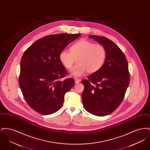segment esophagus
Segmentation results:
<instances>
[{"instance_id": "obj_1", "label": "esophagus", "mask_w": 150, "mask_h": 150, "mask_svg": "<svg viewBox=\"0 0 150 150\" xmlns=\"http://www.w3.org/2000/svg\"><path fill=\"white\" fill-rule=\"evenodd\" d=\"M74 79H75V81L76 84L79 83L80 82V80H81L80 79L77 78H75Z\"/></svg>"}]
</instances>
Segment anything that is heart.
<instances>
[{
    "label": "heart",
    "instance_id": "obj_1",
    "mask_svg": "<svg viewBox=\"0 0 150 150\" xmlns=\"http://www.w3.org/2000/svg\"><path fill=\"white\" fill-rule=\"evenodd\" d=\"M70 52L62 50L59 59L65 68L70 69L76 61L78 64L72 68L70 72L75 76H81L88 71L93 74L98 71L105 64L107 51L100 44L80 40L72 45Z\"/></svg>",
    "mask_w": 150,
    "mask_h": 150
}]
</instances>
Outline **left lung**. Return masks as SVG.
Instances as JSON below:
<instances>
[{"label":"left lung","instance_id":"8db88e82","mask_svg":"<svg viewBox=\"0 0 150 150\" xmlns=\"http://www.w3.org/2000/svg\"><path fill=\"white\" fill-rule=\"evenodd\" d=\"M89 37L105 47L107 57L101 69L81 81L84 86L82 102L88 112L104 116L114 112L124 98L130 82L128 64L124 53L112 41L104 36Z\"/></svg>","mask_w":150,"mask_h":150}]
</instances>
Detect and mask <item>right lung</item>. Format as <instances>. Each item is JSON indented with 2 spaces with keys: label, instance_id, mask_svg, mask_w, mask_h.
<instances>
[{
  "label": "right lung",
  "instance_id": "1",
  "mask_svg": "<svg viewBox=\"0 0 150 150\" xmlns=\"http://www.w3.org/2000/svg\"><path fill=\"white\" fill-rule=\"evenodd\" d=\"M80 34L62 33L44 36L25 50L20 62L19 86L27 103L38 113L52 114L63 106L65 93L75 84L74 79H61L67 72L59 53Z\"/></svg>",
  "mask_w": 150,
  "mask_h": 150
}]
</instances>
